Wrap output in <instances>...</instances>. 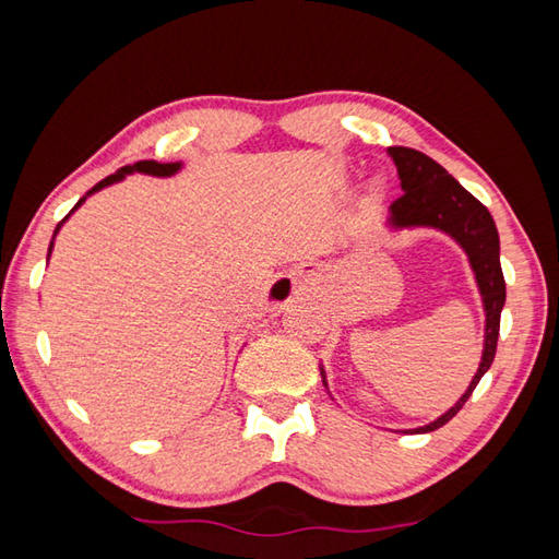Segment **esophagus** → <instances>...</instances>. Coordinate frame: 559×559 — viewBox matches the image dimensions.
<instances>
[{
	"mask_svg": "<svg viewBox=\"0 0 559 559\" xmlns=\"http://www.w3.org/2000/svg\"><path fill=\"white\" fill-rule=\"evenodd\" d=\"M302 290H305V278L286 273V276H278L273 281V286L269 290V300L271 305H286L293 295H298Z\"/></svg>",
	"mask_w": 559,
	"mask_h": 559,
	"instance_id": "esophagus-1",
	"label": "esophagus"
}]
</instances>
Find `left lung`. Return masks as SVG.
<instances>
[{"label":"left lung","instance_id":"8db88e82","mask_svg":"<svg viewBox=\"0 0 559 559\" xmlns=\"http://www.w3.org/2000/svg\"><path fill=\"white\" fill-rule=\"evenodd\" d=\"M386 153L396 165L403 189V197H399L394 204L389 206L386 225L396 233L427 228L451 237L468 257L485 312L483 355L476 374H473L468 389L463 391L461 399L449 411H444L432 423L415 427V430H406L420 435L432 432L437 427H442L454 418L463 403L473 394V389L478 386L480 377L490 370V365L495 360L497 336H500V314L507 300L504 276L500 266V235H497L490 211L471 192H466V189H463L454 177L430 156L403 146H389ZM319 372H322V382L329 389L322 362H319Z\"/></svg>","mask_w":559,"mask_h":559}]
</instances>
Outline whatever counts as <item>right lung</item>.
<instances>
[{
  "label": "right lung",
  "instance_id": "add662e5",
  "mask_svg": "<svg viewBox=\"0 0 559 559\" xmlns=\"http://www.w3.org/2000/svg\"><path fill=\"white\" fill-rule=\"evenodd\" d=\"M182 170V160H177V163H158V160H139V163H134V165H124V168H120L117 170L115 175H110V177H105V180H100L96 187H91L86 194H83L79 201H76V206L71 209L67 216L57 223V228H55V233H52V240H50V247H47V261H50V254H52V247H55V237H57V233L62 230V225L71 218V213H74L76 209H81V204L83 201H86L88 197H93L96 192H100V189H105V187H112V185H117V182H122L127 175H134V173H141V175H153V177H173V175H177Z\"/></svg>",
  "mask_w": 559,
  "mask_h": 559
}]
</instances>
